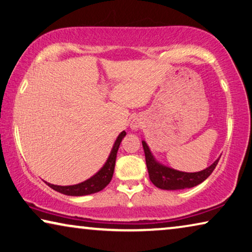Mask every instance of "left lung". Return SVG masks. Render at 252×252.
<instances>
[{
    "mask_svg": "<svg viewBox=\"0 0 252 252\" xmlns=\"http://www.w3.org/2000/svg\"><path fill=\"white\" fill-rule=\"evenodd\" d=\"M142 147H144L145 150L146 164H147L150 181L154 183V186L163 190H180L200 185L201 182H204L213 173V171L215 170L216 165L220 160V158H217L209 167L200 172L187 173V172L176 171L173 170V168L159 164L154 158L149 147L145 141H142Z\"/></svg>",
    "mask_w": 252,
    "mask_h": 252,
    "instance_id": "1",
    "label": "left lung"
}]
</instances>
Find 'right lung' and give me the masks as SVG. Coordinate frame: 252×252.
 Returning a JSON list of instances; mask_svg holds the SVG:
<instances>
[{
	"label": "right lung",
	"mask_w": 252,
	"mask_h": 252,
	"mask_svg": "<svg viewBox=\"0 0 252 252\" xmlns=\"http://www.w3.org/2000/svg\"><path fill=\"white\" fill-rule=\"evenodd\" d=\"M126 134V131H122V132L119 134V137L116 138V141L114 142V146L113 148H112V152L110 154V156H108L106 163H105L104 166L90 179L86 180L85 182L79 183V185H73V186L63 187V186L51 185V183H47V186L52 188L53 190L58 191V192L67 194V196H86V194H92L103 190L104 188L111 182L112 176H113L116 154H118L120 144H121L122 139Z\"/></svg>",
	"instance_id": "1"
}]
</instances>
